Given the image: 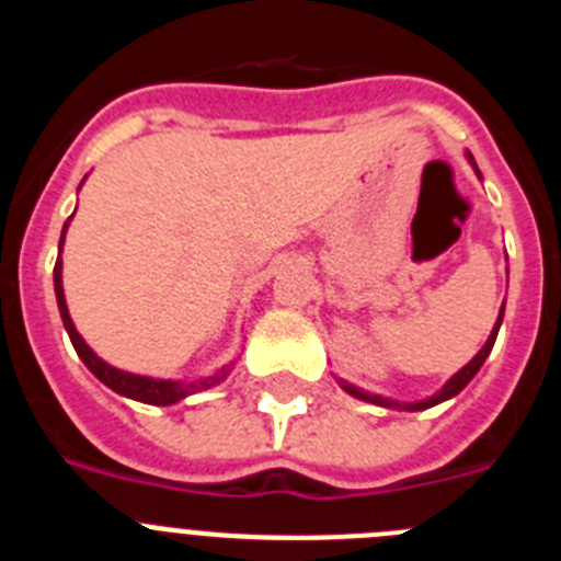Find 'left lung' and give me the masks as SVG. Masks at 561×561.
<instances>
[{
  "instance_id": "obj_1",
  "label": "left lung",
  "mask_w": 561,
  "mask_h": 561,
  "mask_svg": "<svg viewBox=\"0 0 561 561\" xmlns=\"http://www.w3.org/2000/svg\"><path fill=\"white\" fill-rule=\"evenodd\" d=\"M469 160H472V153H469ZM472 165H474V160H472ZM500 323H503V309H500V317H497V323H494V329H492V336H489V340H485V345H483V348L478 351V356H474V359L469 362V365H466V368H460L458 374H455L453 379H449L447 385H444V390H440V393H435L433 399L415 401V404H401V401H390V399H381V396L362 393V390H356L354 385H342V388L348 390L351 396H356V399L374 401V404H385V408H396V410H427V408H433V404H438V401H447V399H453V396H458L460 390H463L466 385H469V381H472V376L478 374V370H480V365H483V362H485V356L492 354V348H494V340H497Z\"/></svg>"
}]
</instances>
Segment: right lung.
<instances>
[{
  "label": "right lung",
  "instance_id": "add662e5",
  "mask_svg": "<svg viewBox=\"0 0 561 561\" xmlns=\"http://www.w3.org/2000/svg\"><path fill=\"white\" fill-rule=\"evenodd\" d=\"M64 232H67V225H64ZM64 232H61V244H64ZM53 280H56L58 311H61L64 329H67V334H69V340H72V345H76L78 356H81L83 365H87V368L92 370V374H95L98 379H101L103 385H106V388H112L114 393L128 396V399H134V401H146V404H173V401H180V399H185V396L199 393V390L213 388L216 381L225 379V370H221V374L210 376V379H202V381H191V385H182V381L148 379V376L126 374V370L112 368V365H106V362H103L101 356H95V351L89 348L87 342H83V336L76 331V325H72V320H69V311H67V304H64V289H61V257H58V261H56V270H53Z\"/></svg>",
  "mask_w": 561,
  "mask_h": 561
}]
</instances>
